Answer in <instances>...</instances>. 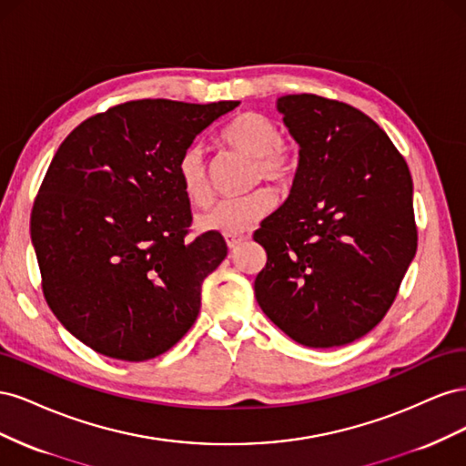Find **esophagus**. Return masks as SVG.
I'll list each match as a JSON object with an SVG mask.
<instances>
[{"instance_id": "34e87169", "label": "esophagus", "mask_w": 466, "mask_h": 466, "mask_svg": "<svg viewBox=\"0 0 466 466\" xmlns=\"http://www.w3.org/2000/svg\"><path fill=\"white\" fill-rule=\"evenodd\" d=\"M247 238V235H225V243H228L229 248H237L238 245H243Z\"/></svg>"}]
</instances>
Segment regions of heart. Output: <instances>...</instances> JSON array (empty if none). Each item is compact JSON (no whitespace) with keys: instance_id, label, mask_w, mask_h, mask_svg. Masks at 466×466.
<instances>
[{"instance_id":"1","label":"heart","mask_w":466,"mask_h":466,"mask_svg":"<svg viewBox=\"0 0 466 466\" xmlns=\"http://www.w3.org/2000/svg\"><path fill=\"white\" fill-rule=\"evenodd\" d=\"M225 146L255 159L252 180L264 178L272 187L284 190L298 173V151L281 137L279 126L262 112L247 110L237 115L223 130ZM177 173L182 194L192 206H206L211 200V185L206 167V155L200 144H192L182 151ZM272 209V196L266 190H255L243 198L218 202L196 218V225L204 231L225 235H241L248 231Z\"/></svg>"}]
</instances>
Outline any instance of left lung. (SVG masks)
Instances as JSON below:
<instances>
[{
    "label": "left lung",
    "mask_w": 466,
    "mask_h": 466,
    "mask_svg": "<svg viewBox=\"0 0 466 466\" xmlns=\"http://www.w3.org/2000/svg\"><path fill=\"white\" fill-rule=\"evenodd\" d=\"M278 110L299 165L288 200L252 235L268 255L255 295L291 340L344 346L383 320L416 255L412 177L354 106L301 93Z\"/></svg>",
    "instance_id": "8db88e82"
}]
</instances>
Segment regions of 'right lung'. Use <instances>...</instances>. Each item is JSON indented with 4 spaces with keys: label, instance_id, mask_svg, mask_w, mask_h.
I'll list each match as a JSON object with an SVG mask.
<instances>
[{
    "label": "right lung",
    "instance_id": "1",
    "mask_svg": "<svg viewBox=\"0 0 466 466\" xmlns=\"http://www.w3.org/2000/svg\"><path fill=\"white\" fill-rule=\"evenodd\" d=\"M238 101L142 98L83 120L56 151L31 214L42 293L98 354L146 361L200 313L204 279L228 257L218 231L190 235L177 165Z\"/></svg>",
    "mask_w": 466,
    "mask_h": 466
}]
</instances>
